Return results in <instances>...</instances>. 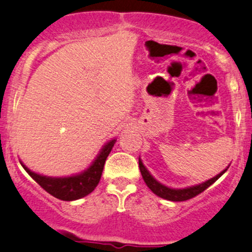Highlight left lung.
I'll use <instances>...</instances> for the list:
<instances>
[{
    "label": "left lung",
    "instance_id": "obj_1",
    "mask_svg": "<svg viewBox=\"0 0 252 252\" xmlns=\"http://www.w3.org/2000/svg\"><path fill=\"white\" fill-rule=\"evenodd\" d=\"M138 166H140L141 174H142L144 182H146L147 186L149 187V189L152 190L154 194L160 196V198L162 199H166V200L185 201V200H189V199L194 198L195 195L200 194V193L204 192L207 187H210L211 185L215 184V182L218 180V179L220 178L225 172H226L230 164H228L224 170H221L219 174H217L216 176H213V178L209 179V180L201 182V184H198V185H193V186L185 187V189H172V187L166 186V185L161 184L160 181L156 180L154 176L150 174L149 170L146 168V166L143 164L141 158H138Z\"/></svg>",
    "mask_w": 252,
    "mask_h": 252
}]
</instances>
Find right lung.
<instances>
[{
	"instance_id": "1",
	"label": "right lung",
	"mask_w": 252,
	"mask_h": 252,
	"mask_svg": "<svg viewBox=\"0 0 252 252\" xmlns=\"http://www.w3.org/2000/svg\"><path fill=\"white\" fill-rule=\"evenodd\" d=\"M116 141V138H114L104 144L88 168L77 173V174L67 176H47L37 174L28 168L22 161L20 162L26 172L51 195L65 201L78 200V199H82L90 194L97 187L100 176H102L106 158L109 156Z\"/></svg>"
}]
</instances>
